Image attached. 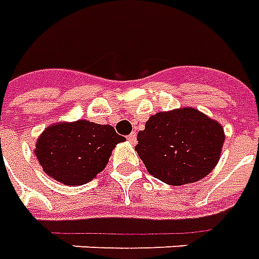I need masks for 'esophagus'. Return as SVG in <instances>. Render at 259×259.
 Wrapping results in <instances>:
<instances>
[{
	"instance_id": "34e87169",
	"label": "esophagus",
	"mask_w": 259,
	"mask_h": 259,
	"mask_svg": "<svg viewBox=\"0 0 259 259\" xmlns=\"http://www.w3.org/2000/svg\"><path fill=\"white\" fill-rule=\"evenodd\" d=\"M127 139H129V142L132 143V144H136V140H137V136H136V132H133V133H130V135L127 136Z\"/></svg>"
}]
</instances>
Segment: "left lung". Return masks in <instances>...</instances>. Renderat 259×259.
<instances>
[{
  "label": "left lung",
  "mask_w": 259,
  "mask_h": 259,
  "mask_svg": "<svg viewBox=\"0 0 259 259\" xmlns=\"http://www.w3.org/2000/svg\"><path fill=\"white\" fill-rule=\"evenodd\" d=\"M135 150L147 171L168 185L193 184L218 165L224 130L195 108L185 106L148 117Z\"/></svg>",
  "instance_id": "1"
}]
</instances>
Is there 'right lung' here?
<instances>
[{
  "label": "right lung",
  "instance_id": "1",
  "mask_svg": "<svg viewBox=\"0 0 259 259\" xmlns=\"http://www.w3.org/2000/svg\"><path fill=\"white\" fill-rule=\"evenodd\" d=\"M124 140L111 124L60 122L43 130L35 154L53 180L64 185H84L106 167L112 150Z\"/></svg>",
  "mask_w": 259,
  "mask_h": 259
}]
</instances>
